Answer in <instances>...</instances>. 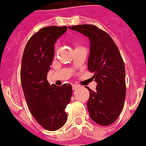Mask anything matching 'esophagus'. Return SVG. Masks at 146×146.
Returning <instances> with one entry per match:
<instances>
[{
    "mask_svg": "<svg viewBox=\"0 0 146 146\" xmlns=\"http://www.w3.org/2000/svg\"><path fill=\"white\" fill-rule=\"evenodd\" d=\"M79 88V85H73V91H76V90L78 89Z\"/></svg>",
    "mask_w": 146,
    "mask_h": 146,
    "instance_id": "34e87169",
    "label": "esophagus"
}]
</instances>
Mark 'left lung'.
<instances>
[{"label": "left lung", "instance_id": "obj_1", "mask_svg": "<svg viewBox=\"0 0 146 146\" xmlns=\"http://www.w3.org/2000/svg\"><path fill=\"white\" fill-rule=\"evenodd\" d=\"M90 41L88 69L94 73L96 91L90 93L88 112L97 124L107 126L115 121L122 112L126 95L125 68L118 47L111 36L93 25L69 27Z\"/></svg>", "mask_w": 146, "mask_h": 146}]
</instances>
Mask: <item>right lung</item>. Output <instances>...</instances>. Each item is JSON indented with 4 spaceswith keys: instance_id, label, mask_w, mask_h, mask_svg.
<instances>
[{
    "instance_id": "right-lung-1",
    "label": "right lung",
    "mask_w": 146,
    "mask_h": 146,
    "mask_svg": "<svg viewBox=\"0 0 146 146\" xmlns=\"http://www.w3.org/2000/svg\"><path fill=\"white\" fill-rule=\"evenodd\" d=\"M67 30V26L41 28L28 40L22 55L20 76L26 103L36 121L50 131L58 130L66 123L65 108L72 97L70 84L57 86L47 81L54 44Z\"/></svg>"
}]
</instances>
